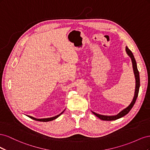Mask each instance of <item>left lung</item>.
Wrapping results in <instances>:
<instances>
[{
	"label": "left lung",
	"instance_id": "8db88e82",
	"mask_svg": "<svg viewBox=\"0 0 150 150\" xmlns=\"http://www.w3.org/2000/svg\"><path fill=\"white\" fill-rule=\"evenodd\" d=\"M126 51L127 54H128V56L131 57V61H132V64H133V71H134V74L135 76V79H136V88H135V92H134V98L132 100V102L130 103L129 105L124 109L123 110H122L120 112H119L118 114L115 116H104V115H101L97 114V113H95L93 112V114L94 115H96L98 117H99V119L101 120L104 121H113V120H116L120 118V117L125 116L126 115L128 114V113L129 112V111L131 110V108H133L134 106V104L137 101V99L138 95L139 93V85H140V81H139V71L138 70L137 68V62H136L135 59L134 57V56L133 53L131 52L130 50L128 48V47H126Z\"/></svg>",
	"mask_w": 150,
	"mask_h": 150
}]
</instances>
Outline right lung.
Segmentation results:
<instances>
[{"instance_id": "obj_1", "label": "right lung", "mask_w": 150, "mask_h": 150, "mask_svg": "<svg viewBox=\"0 0 150 150\" xmlns=\"http://www.w3.org/2000/svg\"><path fill=\"white\" fill-rule=\"evenodd\" d=\"M64 112V111H62L61 114H59V115H57V116H54V117H49V118H44V119H36V118H35V117H32V116H28V117H29L30 118H31V119H33V120H35V121H42V122H47V121H52V120H55V119H56L57 117H59V116L62 113Z\"/></svg>"}]
</instances>
